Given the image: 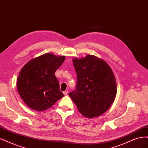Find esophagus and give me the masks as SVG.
<instances>
[{
	"label": "esophagus",
	"instance_id": "esophagus-1",
	"mask_svg": "<svg viewBox=\"0 0 148 148\" xmlns=\"http://www.w3.org/2000/svg\"><path fill=\"white\" fill-rule=\"evenodd\" d=\"M63 94H64V95H67L68 94V90H65L64 92H63Z\"/></svg>",
	"mask_w": 148,
	"mask_h": 148
}]
</instances>
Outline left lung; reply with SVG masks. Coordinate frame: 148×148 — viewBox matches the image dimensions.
I'll return each mask as SVG.
<instances>
[{"mask_svg":"<svg viewBox=\"0 0 148 148\" xmlns=\"http://www.w3.org/2000/svg\"><path fill=\"white\" fill-rule=\"evenodd\" d=\"M73 63L77 84L69 97L83 116L98 117L107 111L116 96L117 85L112 71L106 61L94 55L73 58Z\"/></svg>","mask_w":148,"mask_h":148,"instance_id":"8db88e82","label":"left lung"}]
</instances>
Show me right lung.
<instances>
[{"label":"right lung","mask_w":148,"mask_h":148,"mask_svg":"<svg viewBox=\"0 0 148 148\" xmlns=\"http://www.w3.org/2000/svg\"><path fill=\"white\" fill-rule=\"evenodd\" d=\"M65 58V56L47 53L23 66L17 79V90L28 107L37 111H45L64 97L55 73Z\"/></svg>","instance_id":"obj_1"}]
</instances>
